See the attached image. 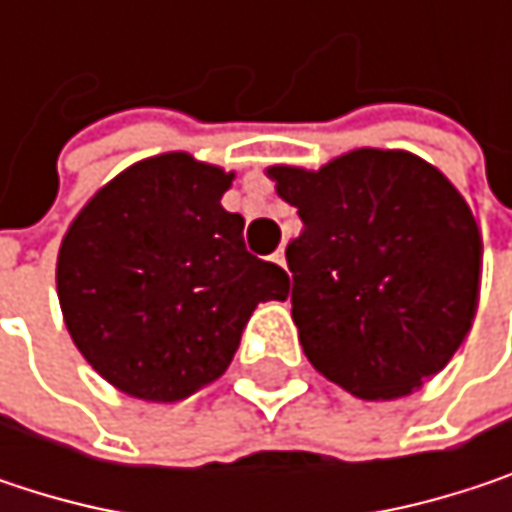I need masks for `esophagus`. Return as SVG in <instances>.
Returning a JSON list of instances; mask_svg holds the SVG:
<instances>
[{"label": "esophagus", "instance_id": "obj_1", "mask_svg": "<svg viewBox=\"0 0 512 512\" xmlns=\"http://www.w3.org/2000/svg\"><path fill=\"white\" fill-rule=\"evenodd\" d=\"M272 260H275L278 266H287V257H284V249H278V252L272 255Z\"/></svg>", "mask_w": 512, "mask_h": 512}]
</instances>
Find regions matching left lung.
<instances>
[{"instance_id":"left-lung-1","label":"left lung","mask_w":512,"mask_h":512,"mask_svg":"<svg viewBox=\"0 0 512 512\" xmlns=\"http://www.w3.org/2000/svg\"><path fill=\"white\" fill-rule=\"evenodd\" d=\"M302 234L287 246L308 361L361 400L406 397L465 341L483 240L457 186L409 151L358 148L317 171L269 165Z\"/></svg>"}]
</instances>
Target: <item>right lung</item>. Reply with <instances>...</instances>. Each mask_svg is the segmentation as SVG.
<instances>
[{
    "mask_svg": "<svg viewBox=\"0 0 512 512\" xmlns=\"http://www.w3.org/2000/svg\"><path fill=\"white\" fill-rule=\"evenodd\" d=\"M234 171L192 154L148 156L70 222L55 263L64 326L118 391L177 403L216 382L257 302L287 299L281 266L246 252L222 207Z\"/></svg>",
    "mask_w": 512,
    "mask_h": 512,
    "instance_id": "obj_1",
    "label": "right lung"
}]
</instances>
